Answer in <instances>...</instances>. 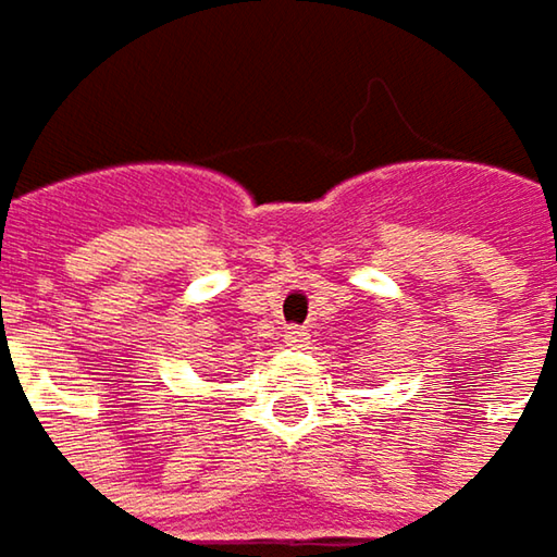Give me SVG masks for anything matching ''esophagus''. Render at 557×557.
I'll return each mask as SVG.
<instances>
[{
	"instance_id": "34e87169",
	"label": "esophagus",
	"mask_w": 557,
	"mask_h": 557,
	"mask_svg": "<svg viewBox=\"0 0 557 557\" xmlns=\"http://www.w3.org/2000/svg\"><path fill=\"white\" fill-rule=\"evenodd\" d=\"M285 346H288V349H308V346H311V333L301 330V326H288V330H285Z\"/></svg>"
}]
</instances>
